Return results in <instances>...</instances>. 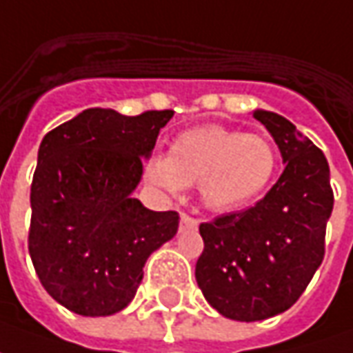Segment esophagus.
<instances>
[{
	"label": "esophagus",
	"mask_w": 353,
	"mask_h": 353,
	"mask_svg": "<svg viewBox=\"0 0 353 353\" xmlns=\"http://www.w3.org/2000/svg\"><path fill=\"white\" fill-rule=\"evenodd\" d=\"M196 225H199V219L181 214V229H194Z\"/></svg>",
	"instance_id": "34e87169"
}]
</instances>
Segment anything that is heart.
<instances>
[{
    "mask_svg": "<svg viewBox=\"0 0 353 353\" xmlns=\"http://www.w3.org/2000/svg\"><path fill=\"white\" fill-rule=\"evenodd\" d=\"M277 172V151L263 135L208 124L187 130L154 159L149 177L166 191L199 183L202 204L214 212L239 210L258 201Z\"/></svg>",
    "mask_w": 353,
    "mask_h": 353,
    "instance_id": "obj_1",
    "label": "heart"
}]
</instances>
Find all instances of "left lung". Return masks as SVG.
<instances>
[{
    "mask_svg": "<svg viewBox=\"0 0 353 353\" xmlns=\"http://www.w3.org/2000/svg\"><path fill=\"white\" fill-rule=\"evenodd\" d=\"M252 117L275 139L285 170L248 210L201 223L204 250L194 268L208 304L246 323L283 314L302 296L323 262L334 204L321 149L275 112Z\"/></svg>",
    "mask_w": 353,
    "mask_h": 353,
    "instance_id": "1",
    "label": "left lung"
}]
</instances>
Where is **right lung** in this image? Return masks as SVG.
Masks as SVG:
<instances>
[{
    "label": "right lung",
    "mask_w": 353,
    "mask_h": 353,
    "mask_svg": "<svg viewBox=\"0 0 353 353\" xmlns=\"http://www.w3.org/2000/svg\"><path fill=\"white\" fill-rule=\"evenodd\" d=\"M174 110L124 117L88 108L39 145L30 189V250L49 296L74 314L122 312L143 268L177 233V212H152L132 196L160 130Z\"/></svg>",
    "instance_id": "add662e5"
}]
</instances>
